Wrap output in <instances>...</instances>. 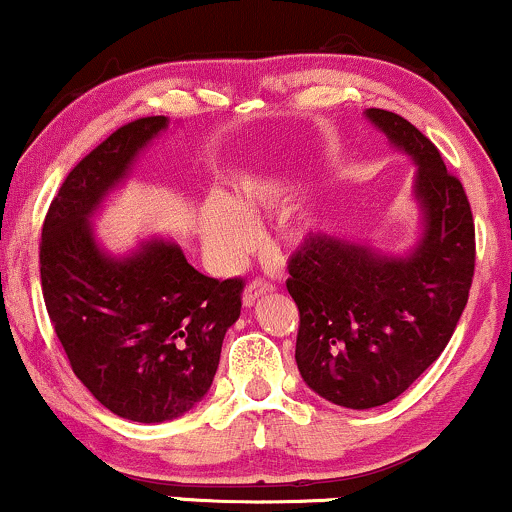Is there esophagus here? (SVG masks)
Wrapping results in <instances>:
<instances>
[{"mask_svg":"<svg viewBox=\"0 0 512 512\" xmlns=\"http://www.w3.org/2000/svg\"><path fill=\"white\" fill-rule=\"evenodd\" d=\"M272 291H274L272 281H267V279H262V276H257V279H252L250 284L245 286L243 301H245V305H252V303L257 301V298L264 296V293H272Z\"/></svg>","mask_w":512,"mask_h":512,"instance_id":"obj_1","label":"esophagus"}]
</instances>
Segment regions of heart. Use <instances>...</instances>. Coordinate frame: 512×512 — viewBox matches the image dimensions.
Instances as JSON below:
<instances>
[{"label":"heart","instance_id":"1","mask_svg":"<svg viewBox=\"0 0 512 512\" xmlns=\"http://www.w3.org/2000/svg\"><path fill=\"white\" fill-rule=\"evenodd\" d=\"M289 202V185L276 178H245L233 197H211L202 211V238L207 252L223 269H231L252 250L255 223L267 211ZM296 236V228H291Z\"/></svg>","mask_w":512,"mask_h":512}]
</instances>
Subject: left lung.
<instances>
[{
	"mask_svg": "<svg viewBox=\"0 0 512 512\" xmlns=\"http://www.w3.org/2000/svg\"><path fill=\"white\" fill-rule=\"evenodd\" d=\"M414 158L424 236L409 257H380L330 236L289 257L298 305L296 363L320 397L349 409L392 402L443 354L472 289L477 240L467 192L431 139L390 110L366 113Z\"/></svg>",
	"mask_w": 512,
	"mask_h": 512,
	"instance_id": "obj_1",
	"label": "left lung"
}]
</instances>
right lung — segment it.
Segmentation results:
<instances>
[{
  "instance_id": "right-lung-1",
  "label": "right lung",
  "mask_w": 512,
  "mask_h": 512,
  "mask_svg": "<svg viewBox=\"0 0 512 512\" xmlns=\"http://www.w3.org/2000/svg\"><path fill=\"white\" fill-rule=\"evenodd\" d=\"M168 120L139 117L81 158L52 199L40 238L45 308L74 375L113 414L161 424L207 395L245 281L199 274L173 243L125 260L98 250L88 216Z\"/></svg>"
}]
</instances>
